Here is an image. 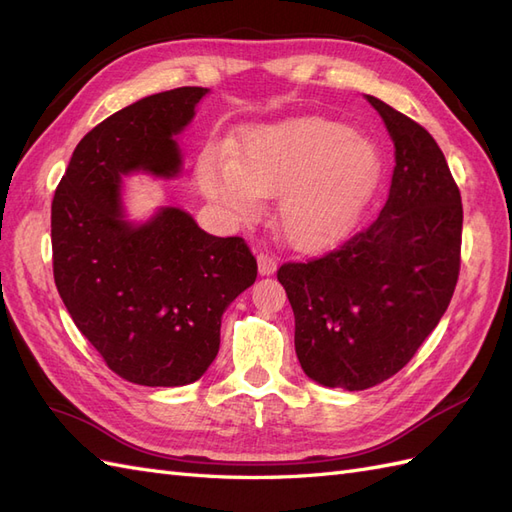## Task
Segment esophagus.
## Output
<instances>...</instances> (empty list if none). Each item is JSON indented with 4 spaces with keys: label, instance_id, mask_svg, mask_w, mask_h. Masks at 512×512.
Returning <instances> with one entry per match:
<instances>
[{
    "label": "esophagus",
    "instance_id": "obj_1",
    "mask_svg": "<svg viewBox=\"0 0 512 512\" xmlns=\"http://www.w3.org/2000/svg\"><path fill=\"white\" fill-rule=\"evenodd\" d=\"M277 269V260L265 252L258 254V271L260 275H273Z\"/></svg>",
    "mask_w": 512,
    "mask_h": 512
}]
</instances>
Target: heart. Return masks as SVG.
<instances>
[{
	"mask_svg": "<svg viewBox=\"0 0 512 512\" xmlns=\"http://www.w3.org/2000/svg\"><path fill=\"white\" fill-rule=\"evenodd\" d=\"M380 177L374 143L342 123L294 119L256 128L222 158L207 151L198 183L243 222L260 213V196H280L277 224L297 250L314 252L346 237Z\"/></svg>",
	"mask_w": 512,
	"mask_h": 512,
	"instance_id": "b5f03b06",
	"label": "heart"
}]
</instances>
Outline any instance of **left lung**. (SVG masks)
<instances>
[{"label": "left lung", "instance_id": "left-lung-1", "mask_svg": "<svg viewBox=\"0 0 512 512\" xmlns=\"http://www.w3.org/2000/svg\"><path fill=\"white\" fill-rule=\"evenodd\" d=\"M395 145L378 218L333 252L284 262L294 350L324 386L363 391L395 376L438 327L461 265V194L433 136L367 96Z\"/></svg>", "mask_w": 512, "mask_h": 512}]
</instances>
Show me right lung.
<instances>
[{
	"label": "right lung",
	"instance_id": "1",
	"mask_svg": "<svg viewBox=\"0 0 512 512\" xmlns=\"http://www.w3.org/2000/svg\"><path fill=\"white\" fill-rule=\"evenodd\" d=\"M205 87L138 100L76 145L51 205L53 275L79 331L108 369L143 386L198 380L220 350L224 309L256 280L241 237H213L177 207L123 218L121 177H175V136Z\"/></svg>",
	"mask_w": 512,
	"mask_h": 512
}]
</instances>
